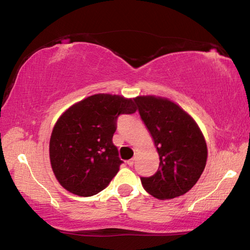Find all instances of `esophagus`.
<instances>
[{
	"label": "esophagus",
	"instance_id": "1",
	"mask_svg": "<svg viewBox=\"0 0 250 250\" xmlns=\"http://www.w3.org/2000/svg\"><path fill=\"white\" fill-rule=\"evenodd\" d=\"M126 164H128L129 166H132L133 164H135V158H132V159H130V161H128L126 162Z\"/></svg>",
	"mask_w": 250,
	"mask_h": 250
}]
</instances>
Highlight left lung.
I'll return each instance as SVG.
<instances>
[{
  "mask_svg": "<svg viewBox=\"0 0 250 250\" xmlns=\"http://www.w3.org/2000/svg\"><path fill=\"white\" fill-rule=\"evenodd\" d=\"M141 120L159 155V167L140 177L144 188L157 199H174L188 192L206 167L208 147L199 125L178 104L155 95L137 96Z\"/></svg>",
  "mask_w": 250,
  "mask_h": 250,
  "instance_id": "obj_1",
  "label": "left lung"
}]
</instances>
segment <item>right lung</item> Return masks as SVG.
Segmentation results:
<instances>
[{"label": "right lung", "instance_id": "add662e5", "mask_svg": "<svg viewBox=\"0 0 250 250\" xmlns=\"http://www.w3.org/2000/svg\"><path fill=\"white\" fill-rule=\"evenodd\" d=\"M136 98L94 94L73 104L53 129L50 165L62 188L78 196H92L106 188L122 161L112 143L120 114L135 113Z\"/></svg>", "mask_w": 250, "mask_h": 250}]
</instances>
